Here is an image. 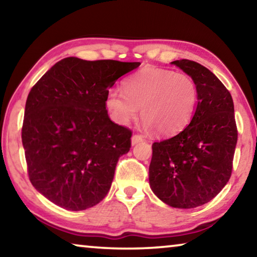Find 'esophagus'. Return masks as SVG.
Here are the masks:
<instances>
[{
  "instance_id": "obj_1",
  "label": "esophagus",
  "mask_w": 257,
  "mask_h": 257,
  "mask_svg": "<svg viewBox=\"0 0 257 257\" xmlns=\"http://www.w3.org/2000/svg\"><path fill=\"white\" fill-rule=\"evenodd\" d=\"M143 141H144V138H143L142 136H139V135H133L132 145H136V144H138V143H141Z\"/></svg>"
}]
</instances>
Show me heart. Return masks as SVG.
Segmentation results:
<instances>
[{
	"label": "heart",
	"mask_w": 257,
	"mask_h": 257,
	"mask_svg": "<svg viewBox=\"0 0 257 257\" xmlns=\"http://www.w3.org/2000/svg\"><path fill=\"white\" fill-rule=\"evenodd\" d=\"M197 103V87L189 76L162 69H144L124 81L123 93L112 89L105 105L112 120L128 124L142 107L147 129L161 135L180 132L193 116Z\"/></svg>",
	"instance_id": "heart-1"
}]
</instances>
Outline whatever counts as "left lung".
I'll return each mask as SVG.
<instances>
[{"mask_svg": "<svg viewBox=\"0 0 257 257\" xmlns=\"http://www.w3.org/2000/svg\"><path fill=\"white\" fill-rule=\"evenodd\" d=\"M171 64L195 81L197 103L182 132L152 145L150 186L167 205L194 208L214 198L231 176L238 136L233 101L202 64L186 59Z\"/></svg>", "mask_w": 257, "mask_h": 257, "instance_id": "left-lung-1", "label": "left lung"}]
</instances>
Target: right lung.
<instances>
[{"instance_id": "add662e5", "label": "right lung", "mask_w": 257, "mask_h": 257, "mask_svg": "<svg viewBox=\"0 0 257 257\" xmlns=\"http://www.w3.org/2000/svg\"><path fill=\"white\" fill-rule=\"evenodd\" d=\"M139 64L70 56L30 90L21 133L28 175L55 205L82 211L106 196L132 132L112 122L105 99L115 81Z\"/></svg>"}]
</instances>
